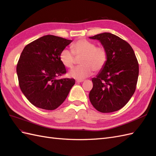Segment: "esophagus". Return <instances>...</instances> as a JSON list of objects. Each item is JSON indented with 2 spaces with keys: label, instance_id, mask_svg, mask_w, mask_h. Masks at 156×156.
Returning <instances> with one entry per match:
<instances>
[{
  "label": "esophagus",
  "instance_id": "1",
  "mask_svg": "<svg viewBox=\"0 0 156 156\" xmlns=\"http://www.w3.org/2000/svg\"><path fill=\"white\" fill-rule=\"evenodd\" d=\"M83 82V80H76V83H81V82Z\"/></svg>",
  "mask_w": 156,
  "mask_h": 156
}]
</instances>
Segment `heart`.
<instances>
[{"mask_svg":"<svg viewBox=\"0 0 156 156\" xmlns=\"http://www.w3.org/2000/svg\"><path fill=\"white\" fill-rule=\"evenodd\" d=\"M71 49L64 48L59 54L60 62L64 67L72 69L76 63V58H80V66L73 69L69 76L77 80H82L93 73L101 71L108 59L106 48L103 46H96L94 43L85 39H80L74 42Z\"/></svg>","mask_w":156,"mask_h":156,"instance_id":"obj_1","label":"heart"}]
</instances>
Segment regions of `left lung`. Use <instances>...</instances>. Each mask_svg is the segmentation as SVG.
Here are the masks:
<instances>
[{"label": "left lung", "mask_w": 156, "mask_h": 156, "mask_svg": "<svg viewBox=\"0 0 156 156\" xmlns=\"http://www.w3.org/2000/svg\"><path fill=\"white\" fill-rule=\"evenodd\" d=\"M98 39L106 48L108 62L89 93L90 102L97 111L111 113L126 104L135 93L139 76V63L130 44L111 33L90 37Z\"/></svg>", "instance_id": "1"}]
</instances>
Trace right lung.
I'll use <instances>...</instances> for the list:
<instances>
[{
    "label": "right lung",
    "mask_w": 156,
    "mask_h": 156,
    "mask_svg": "<svg viewBox=\"0 0 156 156\" xmlns=\"http://www.w3.org/2000/svg\"><path fill=\"white\" fill-rule=\"evenodd\" d=\"M71 42L47 35L24 48L17 65L19 84L24 96L35 106L54 110L68 96L75 80L56 78L67 73L60 62L59 54Z\"/></svg>",
    "instance_id": "obj_1"
}]
</instances>
